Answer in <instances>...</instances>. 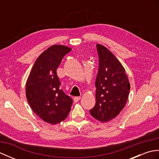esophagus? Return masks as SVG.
<instances>
[{"mask_svg": "<svg viewBox=\"0 0 159 159\" xmlns=\"http://www.w3.org/2000/svg\"><path fill=\"white\" fill-rule=\"evenodd\" d=\"M80 99V96H76V97H74V102H77L78 101H79Z\"/></svg>", "mask_w": 159, "mask_h": 159, "instance_id": "1", "label": "esophagus"}]
</instances>
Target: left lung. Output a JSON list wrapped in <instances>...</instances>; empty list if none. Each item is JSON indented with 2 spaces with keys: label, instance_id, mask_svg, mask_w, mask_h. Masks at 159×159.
Returning a JSON list of instances; mask_svg holds the SVG:
<instances>
[{
  "label": "left lung",
  "instance_id": "obj_1",
  "mask_svg": "<svg viewBox=\"0 0 159 159\" xmlns=\"http://www.w3.org/2000/svg\"><path fill=\"white\" fill-rule=\"evenodd\" d=\"M96 48L99 58L96 79V102L89 111L96 120L106 122L123 109L130 87L124 67L113 54L98 43Z\"/></svg>",
  "mask_w": 159,
  "mask_h": 159
}]
</instances>
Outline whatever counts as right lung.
Segmentation results:
<instances>
[{
  "label": "right lung",
  "instance_id": "1",
  "mask_svg": "<svg viewBox=\"0 0 159 159\" xmlns=\"http://www.w3.org/2000/svg\"><path fill=\"white\" fill-rule=\"evenodd\" d=\"M72 49L53 45L36 59L26 84V96L30 107L46 122L56 124L68 116L73 102L71 97L60 89L57 74L63 58Z\"/></svg>",
  "mask_w": 159,
  "mask_h": 159
}]
</instances>
